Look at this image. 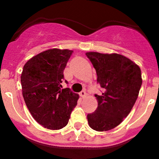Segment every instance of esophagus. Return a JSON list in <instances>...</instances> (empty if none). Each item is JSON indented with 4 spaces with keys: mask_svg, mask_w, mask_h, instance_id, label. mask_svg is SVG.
Here are the masks:
<instances>
[{
    "mask_svg": "<svg viewBox=\"0 0 159 159\" xmlns=\"http://www.w3.org/2000/svg\"><path fill=\"white\" fill-rule=\"evenodd\" d=\"M80 96H81L82 98H84L87 96V93H86L85 91H81V92H80Z\"/></svg>",
    "mask_w": 159,
    "mask_h": 159,
    "instance_id": "esophagus-1",
    "label": "esophagus"
}]
</instances>
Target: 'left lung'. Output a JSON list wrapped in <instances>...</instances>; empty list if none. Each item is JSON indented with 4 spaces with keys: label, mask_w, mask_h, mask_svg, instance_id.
<instances>
[{
    "label": "left lung",
    "mask_w": 159,
    "mask_h": 159,
    "mask_svg": "<svg viewBox=\"0 0 159 159\" xmlns=\"http://www.w3.org/2000/svg\"><path fill=\"white\" fill-rule=\"evenodd\" d=\"M97 73V81L105 91L94 94L98 108L88 114L89 126L98 131H108L129 115L142 84V72L135 63L118 54L87 52Z\"/></svg>",
    "instance_id": "8db88e82"
}]
</instances>
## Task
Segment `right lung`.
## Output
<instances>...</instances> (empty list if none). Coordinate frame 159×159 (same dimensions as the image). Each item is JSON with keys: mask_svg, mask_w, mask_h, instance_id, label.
I'll list each match as a JSON object with an SVG mask.
<instances>
[{"mask_svg": "<svg viewBox=\"0 0 159 159\" xmlns=\"http://www.w3.org/2000/svg\"><path fill=\"white\" fill-rule=\"evenodd\" d=\"M72 52L49 49L30 58L23 68L20 82L25 104L35 121L46 129L65 127L77 105L78 94L69 88L61 89V84Z\"/></svg>", "mask_w": 159, "mask_h": 159, "instance_id": "1", "label": "right lung"}]
</instances>
